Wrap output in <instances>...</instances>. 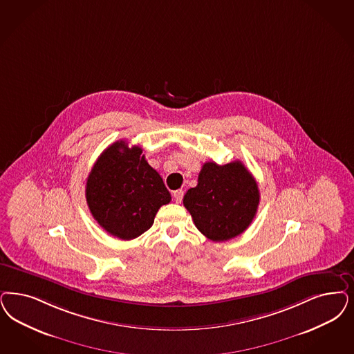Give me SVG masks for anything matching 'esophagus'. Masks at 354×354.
Wrapping results in <instances>:
<instances>
[{
	"label": "esophagus",
	"instance_id": "esophagus-1",
	"mask_svg": "<svg viewBox=\"0 0 354 354\" xmlns=\"http://www.w3.org/2000/svg\"><path fill=\"white\" fill-rule=\"evenodd\" d=\"M184 192L182 189H178V191H175L174 192V198H175V201L178 203V204H180L182 203V200H183Z\"/></svg>",
	"mask_w": 354,
	"mask_h": 354
}]
</instances>
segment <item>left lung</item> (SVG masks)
<instances>
[{
    "label": "left lung",
    "instance_id": "1",
    "mask_svg": "<svg viewBox=\"0 0 354 354\" xmlns=\"http://www.w3.org/2000/svg\"><path fill=\"white\" fill-rule=\"evenodd\" d=\"M259 201L257 180L241 160L223 166L204 163L197 185L183 198L196 227L213 242L242 234L257 216Z\"/></svg>",
    "mask_w": 354,
    "mask_h": 354
}]
</instances>
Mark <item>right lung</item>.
<instances>
[{"mask_svg": "<svg viewBox=\"0 0 354 354\" xmlns=\"http://www.w3.org/2000/svg\"><path fill=\"white\" fill-rule=\"evenodd\" d=\"M86 201L97 223L122 241L149 230L159 207L171 201L142 149L116 141L94 163L86 183Z\"/></svg>", "mask_w": 354, "mask_h": 354, "instance_id": "add662e5", "label": "right lung"}]
</instances>
